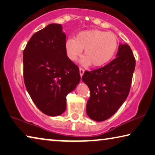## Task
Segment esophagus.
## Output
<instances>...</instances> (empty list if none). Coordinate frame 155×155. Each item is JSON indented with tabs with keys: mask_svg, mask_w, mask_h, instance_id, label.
Masks as SVG:
<instances>
[{
	"mask_svg": "<svg viewBox=\"0 0 155 155\" xmlns=\"http://www.w3.org/2000/svg\"><path fill=\"white\" fill-rule=\"evenodd\" d=\"M79 73H80L81 77H82L83 74H84V70H83V69H82V68H80L79 69Z\"/></svg>",
	"mask_w": 155,
	"mask_h": 155,
	"instance_id": "esophagus-1",
	"label": "esophagus"
}]
</instances>
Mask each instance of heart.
Returning a JSON list of instances; mask_svg holds the SVG:
<instances>
[{"instance_id": "obj_1", "label": "heart", "mask_w": 155, "mask_h": 155, "mask_svg": "<svg viewBox=\"0 0 155 155\" xmlns=\"http://www.w3.org/2000/svg\"><path fill=\"white\" fill-rule=\"evenodd\" d=\"M117 48V38L114 34L97 29L80 31L76 38H69L65 42V50L69 59L76 61L82 54L80 64L95 68L104 66L112 59Z\"/></svg>"}]
</instances>
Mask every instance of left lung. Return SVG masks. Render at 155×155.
Returning a JSON list of instances; mask_svg holds the SVG:
<instances>
[{
  "label": "left lung",
  "mask_w": 155,
  "mask_h": 155,
  "mask_svg": "<svg viewBox=\"0 0 155 155\" xmlns=\"http://www.w3.org/2000/svg\"><path fill=\"white\" fill-rule=\"evenodd\" d=\"M116 57L104 67L85 71L83 75V81L90 91L86 112L96 121H104L114 115L129 94L135 68L130 47L120 44Z\"/></svg>",
  "instance_id": "left-lung-1"
}]
</instances>
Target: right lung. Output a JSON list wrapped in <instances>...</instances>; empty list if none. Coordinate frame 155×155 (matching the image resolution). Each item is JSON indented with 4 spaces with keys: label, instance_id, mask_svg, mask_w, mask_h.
I'll return each mask as SVG.
<instances>
[{
    "label": "right lung",
    "instance_id": "add662e5",
    "mask_svg": "<svg viewBox=\"0 0 155 155\" xmlns=\"http://www.w3.org/2000/svg\"><path fill=\"white\" fill-rule=\"evenodd\" d=\"M66 35L51 23L29 39L23 51L24 82L36 107L50 117L62 114L66 96L79 83V70L65 50Z\"/></svg>",
    "mask_w": 155,
    "mask_h": 155
}]
</instances>
